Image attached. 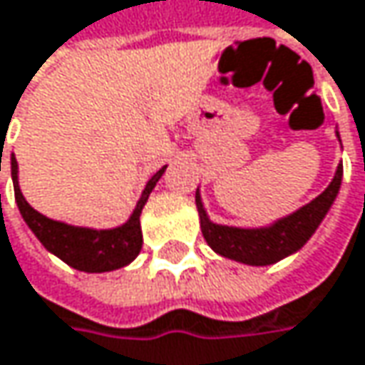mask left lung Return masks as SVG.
Wrapping results in <instances>:
<instances>
[{
    "label": "left lung",
    "instance_id": "8db88e82",
    "mask_svg": "<svg viewBox=\"0 0 365 365\" xmlns=\"http://www.w3.org/2000/svg\"><path fill=\"white\" fill-rule=\"evenodd\" d=\"M336 138L341 142L339 131ZM341 183H343V163L336 167V173L332 182L328 183V187L319 196H315L312 202L259 227H236V225H221L211 221L205 209L200 190H196V209L200 217L202 236L207 245L225 259L245 265H255V267L274 265L307 245V240L314 236L324 217L328 215L330 207L334 205Z\"/></svg>",
    "mask_w": 365,
    "mask_h": 365
}]
</instances>
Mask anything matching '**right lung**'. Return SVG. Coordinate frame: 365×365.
I'll return each mask as SVG.
<instances>
[{
	"mask_svg": "<svg viewBox=\"0 0 365 365\" xmlns=\"http://www.w3.org/2000/svg\"><path fill=\"white\" fill-rule=\"evenodd\" d=\"M10 165H12V182H14L18 211L24 219V223L31 227V232L37 236V240L50 250L51 255L62 259L66 265H71L79 272H87V274H104V272H115V269L129 265L140 255L142 242H144L140 215H142L144 205L148 202L150 192L154 190L156 182L163 178L167 165L150 178L129 219L123 225L108 227V230L71 225V223L41 215L22 196V190L18 183V163L14 154L10 158Z\"/></svg>",
	"mask_w": 365,
	"mask_h": 365,
	"instance_id": "right-lung-1",
	"label": "right lung"
}]
</instances>
